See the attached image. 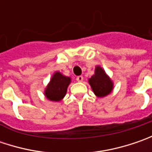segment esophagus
<instances>
[{
    "instance_id": "34e87169",
    "label": "esophagus",
    "mask_w": 152,
    "mask_h": 152,
    "mask_svg": "<svg viewBox=\"0 0 152 152\" xmlns=\"http://www.w3.org/2000/svg\"><path fill=\"white\" fill-rule=\"evenodd\" d=\"M83 79H84L83 76H78V77L76 78V80H77L78 82H82V81H83Z\"/></svg>"
}]
</instances>
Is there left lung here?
<instances>
[{
    "instance_id": "8db88e82",
    "label": "left lung",
    "mask_w": 152,
    "mask_h": 152,
    "mask_svg": "<svg viewBox=\"0 0 152 152\" xmlns=\"http://www.w3.org/2000/svg\"><path fill=\"white\" fill-rule=\"evenodd\" d=\"M89 84L94 94L99 98L107 96L113 90V80L101 66L96 67L95 73L89 79Z\"/></svg>"
}]
</instances>
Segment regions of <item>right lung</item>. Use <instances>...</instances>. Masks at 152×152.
Instances as JSON below:
<instances>
[{
	"label": "right lung",
	"mask_w": 152,
	"mask_h": 152,
	"mask_svg": "<svg viewBox=\"0 0 152 152\" xmlns=\"http://www.w3.org/2000/svg\"><path fill=\"white\" fill-rule=\"evenodd\" d=\"M71 83V78L56 71L53 73L50 82L45 87V96L50 102H59L66 96L67 87Z\"/></svg>",
	"instance_id": "obj_1"
}]
</instances>
